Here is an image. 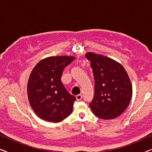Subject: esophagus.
<instances>
[{
    "label": "esophagus",
    "mask_w": 152,
    "mask_h": 152,
    "mask_svg": "<svg viewBox=\"0 0 152 152\" xmlns=\"http://www.w3.org/2000/svg\"><path fill=\"white\" fill-rule=\"evenodd\" d=\"M76 99H77V100H78V101H80V100H81V99H82V94H79V95H77L76 96Z\"/></svg>",
    "instance_id": "34e87169"
}]
</instances>
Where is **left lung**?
Instances as JSON below:
<instances>
[{
    "label": "left lung",
    "mask_w": 152,
    "mask_h": 152,
    "mask_svg": "<svg viewBox=\"0 0 152 152\" xmlns=\"http://www.w3.org/2000/svg\"><path fill=\"white\" fill-rule=\"evenodd\" d=\"M95 79V94L89 106L103 120L118 117L126 109L132 97V84L124 68L115 60L91 52L86 53Z\"/></svg>",
    "instance_id": "obj_1"
}]
</instances>
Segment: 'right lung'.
Here are the masks:
<instances>
[{
    "label": "right lung",
    "mask_w": 152,
    "mask_h": 152,
    "mask_svg": "<svg viewBox=\"0 0 152 152\" xmlns=\"http://www.w3.org/2000/svg\"><path fill=\"white\" fill-rule=\"evenodd\" d=\"M74 59L72 56H51L41 59L31 71L28 101L41 119L59 122L71 114L76 98L66 90L61 77L64 68Z\"/></svg>",
    "instance_id": "add662e5"
}]
</instances>
